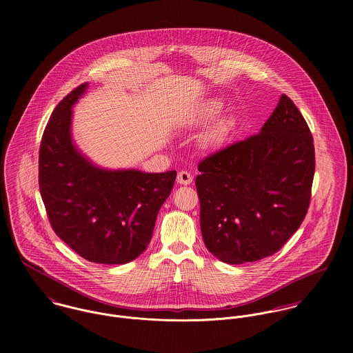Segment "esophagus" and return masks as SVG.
I'll list each match as a JSON object with an SVG mask.
<instances>
[{"mask_svg":"<svg viewBox=\"0 0 353 353\" xmlns=\"http://www.w3.org/2000/svg\"><path fill=\"white\" fill-rule=\"evenodd\" d=\"M176 182L181 185H190L193 182V176L189 171H179L176 176Z\"/></svg>","mask_w":353,"mask_h":353,"instance_id":"esophagus-1","label":"esophagus"}]
</instances>
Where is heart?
<instances>
[{
    "label": "heart",
    "instance_id": "heart-1",
    "mask_svg": "<svg viewBox=\"0 0 353 353\" xmlns=\"http://www.w3.org/2000/svg\"><path fill=\"white\" fill-rule=\"evenodd\" d=\"M223 111V101L219 99H212V101H206L200 110L199 118H197V123H209L212 121H214ZM230 130V122L224 121L217 123L213 130L208 134V141L212 144H221L228 134Z\"/></svg>",
    "mask_w": 353,
    "mask_h": 353
}]
</instances>
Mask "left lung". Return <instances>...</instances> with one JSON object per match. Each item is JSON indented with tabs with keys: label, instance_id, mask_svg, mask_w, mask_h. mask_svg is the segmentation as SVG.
<instances>
[{
	"label": "left lung",
	"instance_id": "1",
	"mask_svg": "<svg viewBox=\"0 0 353 353\" xmlns=\"http://www.w3.org/2000/svg\"><path fill=\"white\" fill-rule=\"evenodd\" d=\"M196 188L205 246L225 263L279 252L307 214L315 171L314 140L283 95L261 132L199 163Z\"/></svg>",
	"mask_w": 353,
	"mask_h": 353
}]
</instances>
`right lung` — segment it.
<instances>
[{"label": "right lung", "mask_w": 353, "mask_h": 353, "mask_svg": "<svg viewBox=\"0 0 353 353\" xmlns=\"http://www.w3.org/2000/svg\"><path fill=\"white\" fill-rule=\"evenodd\" d=\"M87 83L57 104L39 148V190L51 228L90 262L121 265L147 249L176 171L148 174L92 165L70 140L72 105Z\"/></svg>", "instance_id": "1"}]
</instances>
